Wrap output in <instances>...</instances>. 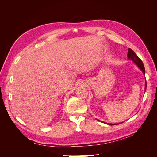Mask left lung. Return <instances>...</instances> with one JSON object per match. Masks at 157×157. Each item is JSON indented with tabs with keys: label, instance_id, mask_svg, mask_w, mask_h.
I'll return each mask as SVG.
<instances>
[{
	"label": "left lung",
	"instance_id": "obj_1",
	"mask_svg": "<svg viewBox=\"0 0 157 157\" xmlns=\"http://www.w3.org/2000/svg\"><path fill=\"white\" fill-rule=\"evenodd\" d=\"M127 56H128V59H130V60H132L135 63V64H136L137 66H138V67L141 70L142 72H143L144 74L145 73V67H144L143 62H142V61L139 58V57L136 55V54L132 49L128 48V52ZM146 87H147V83L145 82V90H146ZM98 121H99V120H98ZM107 124H109V125H117V124H108V123H107Z\"/></svg>",
	"mask_w": 157,
	"mask_h": 157
}]
</instances>
